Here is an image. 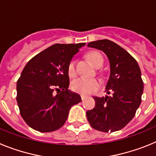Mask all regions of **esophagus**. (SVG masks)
I'll use <instances>...</instances> for the list:
<instances>
[{"label": "esophagus", "mask_w": 156, "mask_h": 156, "mask_svg": "<svg viewBox=\"0 0 156 156\" xmlns=\"http://www.w3.org/2000/svg\"><path fill=\"white\" fill-rule=\"evenodd\" d=\"M86 98H87V96H85V95H81V99H82V100H84Z\"/></svg>", "instance_id": "obj_1"}]
</instances>
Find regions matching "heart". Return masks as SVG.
Here are the masks:
<instances>
[{
    "label": "heart",
    "instance_id": "b5f03b06",
    "mask_svg": "<svg viewBox=\"0 0 156 156\" xmlns=\"http://www.w3.org/2000/svg\"><path fill=\"white\" fill-rule=\"evenodd\" d=\"M87 57L90 62L94 67L98 68L103 64V57L99 52L90 51L88 53ZM68 75L70 77H74L76 75V61L74 59L71 60L68 65ZM99 81L95 78H83L80 77L74 80L71 83V88L73 91L81 94H90L97 90L99 87Z\"/></svg>",
    "mask_w": 156,
    "mask_h": 156
}]
</instances>
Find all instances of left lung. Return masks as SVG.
I'll return each mask as SVG.
<instances>
[{
  "label": "left lung",
  "instance_id": "left-lung-1",
  "mask_svg": "<svg viewBox=\"0 0 156 156\" xmlns=\"http://www.w3.org/2000/svg\"><path fill=\"white\" fill-rule=\"evenodd\" d=\"M87 46L102 51L108 57L110 76L105 91L112 94L93 97L95 106L87 112V120L99 131H117L133 119L141 102L144 83L140 67L125 49L109 40L92 41Z\"/></svg>",
  "mask_w": 156,
  "mask_h": 156
}]
</instances>
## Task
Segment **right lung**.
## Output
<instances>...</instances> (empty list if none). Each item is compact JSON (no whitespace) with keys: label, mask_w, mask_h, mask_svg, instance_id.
Wrapping results in <instances>:
<instances>
[{"label":"right lung","mask_w":156,"mask_h":156,"mask_svg":"<svg viewBox=\"0 0 156 156\" xmlns=\"http://www.w3.org/2000/svg\"><path fill=\"white\" fill-rule=\"evenodd\" d=\"M85 44H55L26 65L17 81L16 100L23 119L31 128L42 133L57 130L66 122L72 106L81 101L78 94L68 89L67 69Z\"/></svg>","instance_id":"obj_1"}]
</instances>
